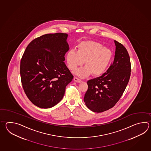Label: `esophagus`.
Returning a JSON list of instances; mask_svg holds the SVG:
<instances>
[{
	"mask_svg": "<svg viewBox=\"0 0 151 151\" xmlns=\"http://www.w3.org/2000/svg\"><path fill=\"white\" fill-rule=\"evenodd\" d=\"M74 80L75 82H77V83H81V80L79 79V78H78L77 77H74Z\"/></svg>",
	"mask_w": 151,
	"mask_h": 151,
	"instance_id": "esophagus-1",
	"label": "esophagus"
}]
</instances>
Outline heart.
Instances as JSON below:
<instances>
[{
    "label": "heart",
    "instance_id": "1",
    "mask_svg": "<svg viewBox=\"0 0 151 151\" xmlns=\"http://www.w3.org/2000/svg\"><path fill=\"white\" fill-rule=\"evenodd\" d=\"M111 50L98 42H82L78 46L77 51L70 50L66 55L68 68L74 71L85 63V66L78 70L76 74L85 78L92 73L94 76L103 74L112 58Z\"/></svg>",
    "mask_w": 151,
    "mask_h": 151
}]
</instances>
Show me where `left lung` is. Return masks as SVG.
<instances>
[{
	"label": "left lung",
	"instance_id": "obj_1",
	"mask_svg": "<svg viewBox=\"0 0 151 151\" xmlns=\"http://www.w3.org/2000/svg\"><path fill=\"white\" fill-rule=\"evenodd\" d=\"M116 51L112 64L105 73L88 80V89L83 101L94 112H103L111 109L122 96L131 75V62L128 52L114 40Z\"/></svg>",
	"mask_w": 151,
	"mask_h": 151
}]
</instances>
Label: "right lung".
Masks as SVG:
<instances>
[{
  "label": "right lung",
  "mask_w": 151,
  "mask_h": 151,
  "mask_svg": "<svg viewBox=\"0 0 151 151\" xmlns=\"http://www.w3.org/2000/svg\"><path fill=\"white\" fill-rule=\"evenodd\" d=\"M68 35L46 34L27 46L20 61V77L29 100L42 109L51 108L61 101L66 86L73 78L65 64L69 50Z\"/></svg>",
  "instance_id": "right-lung-1"
}]
</instances>
